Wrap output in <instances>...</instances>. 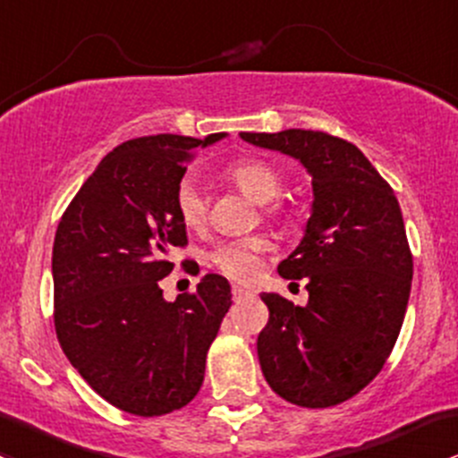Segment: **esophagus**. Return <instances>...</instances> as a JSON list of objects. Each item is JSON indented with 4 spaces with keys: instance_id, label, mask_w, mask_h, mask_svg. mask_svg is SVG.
Instances as JSON below:
<instances>
[{
    "instance_id": "1",
    "label": "esophagus",
    "mask_w": 458,
    "mask_h": 458,
    "mask_svg": "<svg viewBox=\"0 0 458 458\" xmlns=\"http://www.w3.org/2000/svg\"><path fill=\"white\" fill-rule=\"evenodd\" d=\"M250 296H252V292H248V290H245V287H239V285L233 287V298H234V301H243V298H250Z\"/></svg>"
}]
</instances>
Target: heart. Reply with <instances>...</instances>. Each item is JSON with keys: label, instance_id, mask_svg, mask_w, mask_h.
Instances as JSON below:
<instances>
[{"label": "heart", "instance_id": "b5f03b06", "mask_svg": "<svg viewBox=\"0 0 458 458\" xmlns=\"http://www.w3.org/2000/svg\"><path fill=\"white\" fill-rule=\"evenodd\" d=\"M224 175L242 189L257 204H267L283 192V175L263 160H237L224 168ZM177 215L189 230H199L208 224V197L192 180H184L175 192ZM269 215L278 216L283 208L269 206ZM274 250L267 234H252L239 242H224L208 252V266L237 283H250L259 274L261 259Z\"/></svg>", "mask_w": 458, "mask_h": 458}]
</instances>
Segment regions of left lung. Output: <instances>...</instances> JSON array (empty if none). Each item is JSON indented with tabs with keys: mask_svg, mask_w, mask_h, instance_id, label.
<instances>
[{
	"mask_svg": "<svg viewBox=\"0 0 458 458\" xmlns=\"http://www.w3.org/2000/svg\"><path fill=\"white\" fill-rule=\"evenodd\" d=\"M311 173L314 206L301 245L278 266L305 278L310 302L263 293L269 310L257 351L272 391L302 408H329L369 386L386 364L412 283L402 208L355 144L325 131H243Z\"/></svg>",
	"mask_w": 458,
	"mask_h": 458,
	"instance_id": "obj_1",
	"label": "left lung"
}]
</instances>
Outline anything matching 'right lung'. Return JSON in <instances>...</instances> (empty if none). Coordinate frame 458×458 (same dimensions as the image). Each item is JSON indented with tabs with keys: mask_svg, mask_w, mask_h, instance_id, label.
<instances>
[{
	"mask_svg": "<svg viewBox=\"0 0 458 458\" xmlns=\"http://www.w3.org/2000/svg\"><path fill=\"white\" fill-rule=\"evenodd\" d=\"M219 138L160 133L118 144L56 228V338L81 377L131 415L162 417L192 402L233 305L219 274H206L173 302L160 287L175 267L173 250L189 245L177 186L197 148Z\"/></svg>",
	"mask_w": 458,
	"mask_h": 458,
	"instance_id": "obj_1",
	"label": "right lung"
}]
</instances>
